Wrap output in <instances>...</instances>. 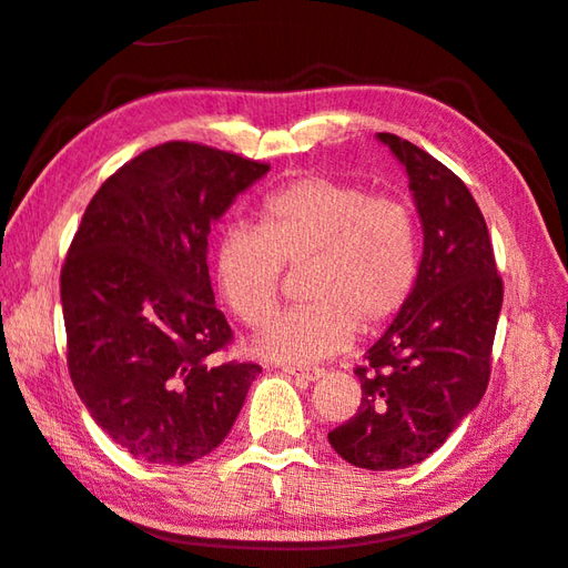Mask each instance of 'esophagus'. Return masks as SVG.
Returning a JSON list of instances; mask_svg holds the SVG:
<instances>
[{"instance_id":"34e87169","label":"esophagus","mask_w":568,"mask_h":568,"mask_svg":"<svg viewBox=\"0 0 568 568\" xmlns=\"http://www.w3.org/2000/svg\"><path fill=\"white\" fill-rule=\"evenodd\" d=\"M282 372H284V374H292V376H296V379L306 382V384L318 382L321 376L325 374V369H321V367H313V369H301V367H282Z\"/></svg>"}]
</instances>
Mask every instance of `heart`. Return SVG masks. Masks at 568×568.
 Listing matches in <instances>:
<instances>
[{"label": "heart", "instance_id": "heart-1", "mask_svg": "<svg viewBox=\"0 0 568 568\" xmlns=\"http://www.w3.org/2000/svg\"><path fill=\"white\" fill-rule=\"evenodd\" d=\"M306 264L301 296L311 304L276 316L255 352L282 364H316L347 349L406 304L418 276L410 209L394 196L331 178H304L264 199L255 229L237 225L216 247L221 298L245 325L267 321L282 267Z\"/></svg>", "mask_w": 568, "mask_h": 568}]
</instances>
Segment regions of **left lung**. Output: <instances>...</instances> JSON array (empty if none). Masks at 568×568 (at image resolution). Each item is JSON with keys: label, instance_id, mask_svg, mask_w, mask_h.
<instances>
[{"label": "left lung", "instance_id": "obj_1", "mask_svg": "<svg viewBox=\"0 0 568 568\" xmlns=\"http://www.w3.org/2000/svg\"><path fill=\"white\" fill-rule=\"evenodd\" d=\"M376 138L408 174L423 255L408 301L355 369L357 413L327 439L359 469L388 471L430 457L484 398L503 282L466 184L418 145Z\"/></svg>", "mask_w": 568, "mask_h": 568}]
</instances>
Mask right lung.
Returning <instances> with one entry per match:
<instances>
[{"label": "right lung", "instance_id": "1", "mask_svg": "<svg viewBox=\"0 0 568 568\" xmlns=\"http://www.w3.org/2000/svg\"><path fill=\"white\" fill-rule=\"evenodd\" d=\"M270 165L165 143L111 174L87 206L60 274L68 367L94 423L150 464L216 449L257 364H213L231 343L209 276V233Z\"/></svg>", "mask_w": 568, "mask_h": 568}]
</instances>
